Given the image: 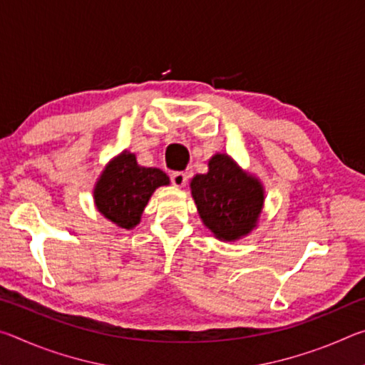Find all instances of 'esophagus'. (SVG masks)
<instances>
[{
  "label": "esophagus",
  "instance_id": "34e87169",
  "mask_svg": "<svg viewBox=\"0 0 365 365\" xmlns=\"http://www.w3.org/2000/svg\"><path fill=\"white\" fill-rule=\"evenodd\" d=\"M170 180H172V183L175 185V187L182 188V187H185V185H187L188 175H187V172H174V174L170 175Z\"/></svg>",
  "mask_w": 365,
  "mask_h": 365
}]
</instances>
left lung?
<instances>
[{
  "instance_id": "8db88e82",
  "label": "left lung",
  "mask_w": 365,
  "mask_h": 365,
  "mask_svg": "<svg viewBox=\"0 0 365 365\" xmlns=\"http://www.w3.org/2000/svg\"><path fill=\"white\" fill-rule=\"evenodd\" d=\"M207 174L191 178L190 188L200 217L215 238L235 242L257 227L264 187L228 154H214Z\"/></svg>"
}]
</instances>
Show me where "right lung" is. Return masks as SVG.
Instances as JSON below:
<instances>
[{
    "instance_id": "1",
    "label": "right lung",
    "mask_w": 365,
    "mask_h": 365,
    "mask_svg": "<svg viewBox=\"0 0 365 365\" xmlns=\"http://www.w3.org/2000/svg\"><path fill=\"white\" fill-rule=\"evenodd\" d=\"M169 185V177L156 168H141L133 153L123 151L104 168L95 185L96 209L117 227L130 230L154 190Z\"/></svg>"
}]
</instances>
